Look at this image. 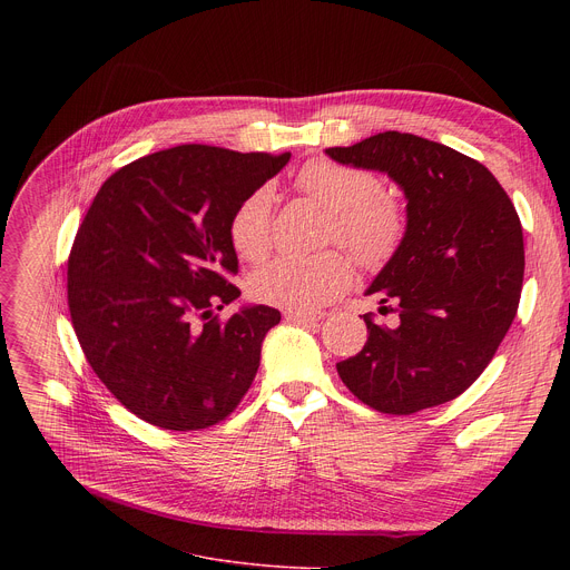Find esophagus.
<instances>
[{
  "label": "esophagus",
  "instance_id": "34e87169",
  "mask_svg": "<svg viewBox=\"0 0 570 570\" xmlns=\"http://www.w3.org/2000/svg\"><path fill=\"white\" fill-rule=\"evenodd\" d=\"M284 318L297 325H316L323 316L321 314H312V312H284Z\"/></svg>",
  "mask_w": 570,
  "mask_h": 570
}]
</instances>
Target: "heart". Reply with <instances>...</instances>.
Returning <instances> with one entry per match:
<instances>
[{"instance_id": "1", "label": "heart", "mask_w": 570, "mask_h": 570, "mask_svg": "<svg viewBox=\"0 0 570 570\" xmlns=\"http://www.w3.org/2000/svg\"><path fill=\"white\" fill-rule=\"evenodd\" d=\"M295 187L331 213L327 243H342L367 267L391 261L406 235V213L393 196L383 194L381 179L337 161L314 159L295 175ZM273 191L261 187L235 207L228 222L233 252L249 263L267 256L273 235ZM353 282V261L331 249L309 258L282 256L256 269L249 293L254 301L291 312H314L331 305Z\"/></svg>"}]
</instances>
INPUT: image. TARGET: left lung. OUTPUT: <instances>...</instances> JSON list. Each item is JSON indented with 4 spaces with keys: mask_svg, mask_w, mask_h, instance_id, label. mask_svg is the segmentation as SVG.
Wrapping results in <instances>:
<instances>
[{
    "mask_svg": "<svg viewBox=\"0 0 570 570\" xmlns=\"http://www.w3.org/2000/svg\"><path fill=\"white\" fill-rule=\"evenodd\" d=\"M325 153L387 173L409 200L404 243L367 288L397 325L365 314L367 342L337 363L340 379L381 413L455 400L490 365L518 314L524 239L513 200L481 161L413 134L383 131Z\"/></svg>",
    "mask_w": 570,
    "mask_h": 570,
    "instance_id": "8db88e82",
    "label": "left lung"
}]
</instances>
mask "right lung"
Returning <instances> with one entry per match:
<instances>
[{"instance_id":"right-lung-1","label":"right lung","mask_w":570,"mask_h":570,"mask_svg":"<svg viewBox=\"0 0 570 570\" xmlns=\"http://www.w3.org/2000/svg\"><path fill=\"white\" fill-rule=\"evenodd\" d=\"M288 159L177 145L112 173L89 205L69 254L71 323L89 367L140 421L205 430L247 395L282 314H215L239 297L228 222Z\"/></svg>"}]
</instances>
